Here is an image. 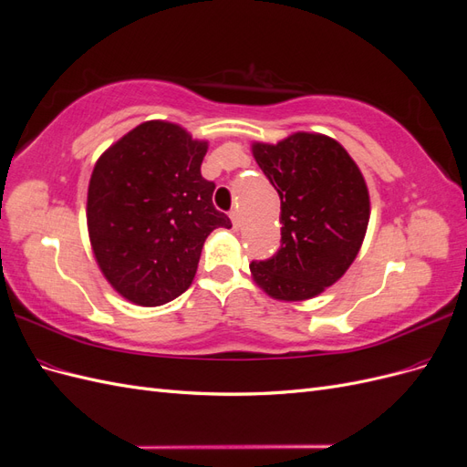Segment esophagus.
I'll return each mask as SVG.
<instances>
[{
    "mask_svg": "<svg viewBox=\"0 0 467 467\" xmlns=\"http://www.w3.org/2000/svg\"><path fill=\"white\" fill-rule=\"evenodd\" d=\"M230 218H232L234 228L239 230V225H242V220H239V212H237V210H232V212H230Z\"/></svg>",
    "mask_w": 467,
    "mask_h": 467,
    "instance_id": "obj_1",
    "label": "esophagus"
}]
</instances>
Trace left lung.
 I'll use <instances>...</instances> for the list:
<instances>
[{
	"mask_svg": "<svg viewBox=\"0 0 467 467\" xmlns=\"http://www.w3.org/2000/svg\"><path fill=\"white\" fill-rule=\"evenodd\" d=\"M253 155L280 196V249L251 275L276 300L314 298L357 259L370 220L364 177L347 150L323 134L296 132Z\"/></svg>",
	"mask_w": 467,
	"mask_h": 467,
	"instance_id": "8db88e82",
	"label": "left lung"
}]
</instances>
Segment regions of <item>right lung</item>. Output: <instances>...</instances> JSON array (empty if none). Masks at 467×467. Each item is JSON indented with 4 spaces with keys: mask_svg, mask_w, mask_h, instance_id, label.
I'll use <instances>...</instances> for the list:
<instances>
[{
    "mask_svg": "<svg viewBox=\"0 0 467 467\" xmlns=\"http://www.w3.org/2000/svg\"><path fill=\"white\" fill-rule=\"evenodd\" d=\"M208 144L181 126L150 120L95 163L88 228L105 278L126 300L161 306L185 292L210 232L232 228L201 175Z\"/></svg>",
    "mask_w": 467,
    "mask_h": 467,
    "instance_id": "right-lung-1",
    "label": "right lung"
}]
</instances>
